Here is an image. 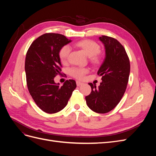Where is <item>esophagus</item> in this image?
Masks as SVG:
<instances>
[{
  "instance_id": "34e87169",
  "label": "esophagus",
  "mask_w": 156,
  "mask_h": 156,
  "mask_svg": "<svg viewBox=\"0 0 156 156\" xmlns=\"http://www.w3.org/2000/svg\"><path fill=\"white\" fill-rule=\"evenodd\" d=\"M76 83H77V87H79V86H81L82 84H83V83H81V82H80V81H77L76 82Z\"/></svg>"
}]
</instances>
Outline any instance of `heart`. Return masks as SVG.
Segmentation results:
<instances>
[{"instance_id": "1", "label": "heart", "mask_w": 156, "mask_h": 156, "mask_svg": "<svg viewBox=\"0 0 156 156\" xmlns=\"http://www.w3.org/2000/svg\"><path fill=\"white\" fill-rule=\"evenodd\" d=\"M78 48H81L85 54L89 56L90 60L94 64H100L101 58L98 53L100 51V47L96 41L90 40H84L76 43ZM71 48L68 45H64L60 48L58 56L61 62L65 63L67 62L70 53ZM89 72L88 69L85 68H73L69 70V73L72 77L79 80H82Z\"/></svg>"}]
</instances>
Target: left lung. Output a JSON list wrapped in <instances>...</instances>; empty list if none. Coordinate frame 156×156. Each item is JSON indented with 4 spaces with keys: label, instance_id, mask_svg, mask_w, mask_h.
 Segmentation results:
<instances>
[{
    "label": "left lung",
    "instance_id": "left-lung-1",
    "mask_svg": "<svg viewBox=\"0 0 156 156\" xmlns=\"http://www.w3.org/2000/svg\"><path fill=\"white\" fill-rule=\"evenodd\" d=\"M105 49V57L98 71L100 85L88 83L92 91L85 97L87 104L94 112L104 114L112 110L126 92L130 73V63L126 50L117 40L107 36L99 37Z\"/></svg>",
    "mask_w": 156,
    "mask_h": 156
}]
</instances>
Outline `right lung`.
<instances>
[{
  "label": "right lung",
  "instance_id": "right-lung-1",
  "mask_svg": "<svg viewBox=\"0 0 156 156\" xmlns=\"http://www.w3.org/2000/svg\"><path fill=\"white\" fill-rule=\"evenodd\" d=\"M71 41L64 35L46 33L32 42L26 55L28 89L36 104L49 114L62 110L77 87L73 79L67 80L62 87L54 81L62 67L59 51Z\"/></svg>",
  "mask_w": 156,
  "mask_h": 156
}]
</instances>
